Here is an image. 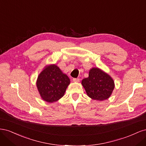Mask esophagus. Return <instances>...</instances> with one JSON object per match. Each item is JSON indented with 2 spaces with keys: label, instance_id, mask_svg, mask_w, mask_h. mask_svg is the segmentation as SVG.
I'll return each instance as SVG.
<instances>
[{
  "label": "esophagus",
  "instance_id": "1",
  "mask_svg": "<svg viewBox=\"0 0 146 146\" xmlns=\"http://www.w3.org/2000/svg\"><path fill=\"white\" fill-rule=\"evenodd\" d=\"M73 81H74V82H79V81H80V79L74 78H73Z\"/></svg>",
  "mask_w": 146,
  "mask_h": 146
}]
</instances>
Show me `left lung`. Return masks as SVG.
I'll return each instance as SVG.
<instances>
[{
	"mask_svg": "<svg viewBox=\"0 0 146 146\" xmlns=\"http://www.w3.org/2000/svg\"><path fill=\"white\" fill-rule=\"evenodd\" d=\"M88 97L93 100L102 101L111 96L114 88V82L109 74L98 68H92L89 76L82 81Z\"/></svg>",
	"mask_w": 146,
	"mask_h": 146,
	"instance_id": "left-lung-1",
	"label": "left lung"
}]
</instances>
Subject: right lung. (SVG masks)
<instances>
[{
  "mask_svg": "<svg viewBox=\"0 0 146 146\" xmlns=\"http://www.w3.org/2000/svg\"><path fill=\"white\" fill-rule=\"evenodd\" d=\"M69 84L67 75L55 64L46 66L36 80L41 99L48 103L55 102L62 98Z\"/></svg>",
  "mask_w": 146,
  "mask_h": 146,
  "instance_id": "right-lung-1",
  "label": "right lung"
}]
</instances>
